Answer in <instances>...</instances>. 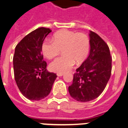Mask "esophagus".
<instances>
[{"mask_svg":"<svg viewBox=\"0 0 128 128\" xmlns=\"http://www.w3.org/2000/svg\"><path fill=\"white\" fill-rule=\"evenodd\" d=\"M62 76H64V74H57V76L58 77H62Z\"/></svg>","mask_w":128,"mask_h":128,"instance_id":"obj_1","label":"esophagus"}]
</instances>
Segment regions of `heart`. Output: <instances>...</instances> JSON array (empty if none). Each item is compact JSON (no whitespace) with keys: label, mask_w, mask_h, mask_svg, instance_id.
Returning a JSON list of instances; mask_svg holds the SVG:
<instances>
[{"label":"heart","mask_w":128,"mask_h":128,"mask_svg":"<svg viewBox=\"0 0 128 128\" xmlns=\"http://www.w3.org/2000/svg\"><path fill=\"white\" fill-rule=\"evenodd\" d=\"M60 49L63 55L56 58L49 64L53 72L64 74L70 70L77 62L80 64L86 58L90 50V40L83 33L62 30L55 33L53 41L46 40L42 45V51L47 58L58 55Z\"/></svg>","instance_id":"heart-1"}]
</instances>
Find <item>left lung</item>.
Here are the masks:
<instances>
[{"instance_id":"1","label":"left lung","mask_w":128,"mask_h":128,"mask_svg":"<svg viewBox=\"0 0 128 128\" xmlns=\"http://www.w3.org/2000/svg\"><path fill=\"white\" fill-rule=\"evenodd\" d=\"M90 53L76 70L73 83L68 87L74 100L86 102L97 98L106 88L112 69L108 46L97 34L90 31Z\"/></svg>"}]
</instances>
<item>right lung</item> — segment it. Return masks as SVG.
<instances>
[{
    "label": "right lung",
    "mask_w": 128,
    "mask_h": 128,
    "mask_svg": "<svg viewBox=\"0 0 128 128\" xmlns=\"http://www.w3.org/2000/svg\"><path fill=\"white\" fill-rule=\"evenodd\" d=\"M51 32L47 28H37L22 38L15 49V80L20 92L30 100L39 101L47 97L57 77L47 71V63L42 54V45Z\"/></svg>",
    "instance_id": "right-lung-1"
}]
</instances>
